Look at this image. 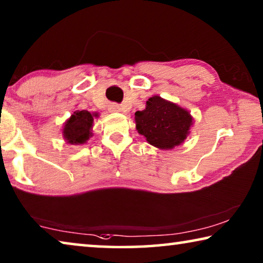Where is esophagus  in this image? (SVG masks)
<instances>
[{"label": "esophagus", "instance_id": "34e87169", "mask_svg": "<svg viewBox=\"0 0 263 263\" xmlns=\"http://www.w3.org/2000/svg\"><path fill=\"white\" fill-rule=\"evenodd\" d=\"M109 110L111 112H119L120 111V106L118 105V104H112V105L109 106Z\"/></svg>", "mask_w": 263, "mask_h": 263}]
</instances>
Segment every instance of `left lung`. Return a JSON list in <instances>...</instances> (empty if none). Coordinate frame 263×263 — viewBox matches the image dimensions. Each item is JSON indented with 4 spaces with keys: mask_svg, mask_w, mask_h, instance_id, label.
<instances>
[{
    "mask_svg": "<svg viewBox=\"0 0 263 263\" xmlns=\"http://www.w3.org/2000/svg\"><path fill=\"white\" fill-rule=\"evenodd\" d=\"M136 127L147 143L160 149H171L184 143L193 124L187 110L166 99L153 96L143 111L135 114Z\"/></svg>",
    "mask_w": 263,
    "mask_h": 263,
    "instance_id": "obj_1",
    "label": "left lung"
}]
</instances>
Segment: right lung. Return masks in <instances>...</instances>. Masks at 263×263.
<instances>
[{
    "instance_id": "add662e5",
    "label": "right lung",
    "mask_w": 263,
    "mask_h": 263,
    "mask_svg": "<svg viewBox=\"0 0 263 263\" xmlns=\"http://www.w3.org/2000/svg\"><path fill=\"white\" fill-rule=\"evenodd\" d=\"M93 117L97 114H90L89 111H74L73 115L66 120L63 127V137L66 143L79 145L86 143V140L92 136L91 128L93 124Z\"/></svg>"
}]
</instances>
